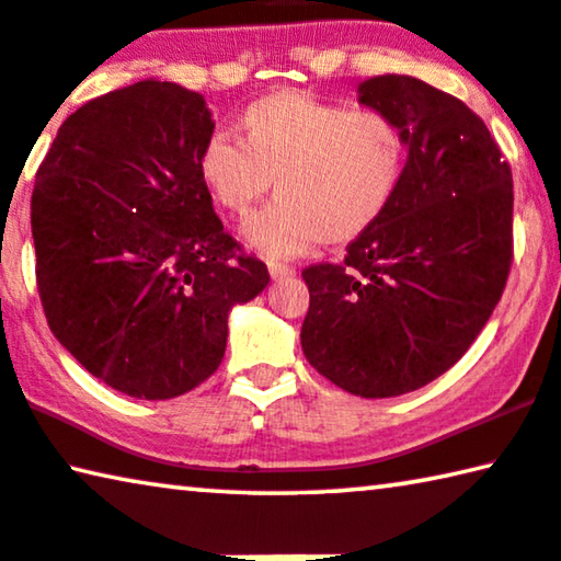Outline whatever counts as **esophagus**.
I'll use <instances>...</instances> for the list:
<instances>
[{
	"instance_id": "esophagus-1",
	"label": "esophagus",
	"mask_w": 561,
	"mask_h": 561,
	"mask_svg": "<svg viewBox=\"0 0 561 561\" xmlns=\"http://www.w3.org/2000/svg\"><path fill=\"white\" fill-rule=\"evenodd\" d=\"M268 271H271V278H288L296 271H293V265L288 263H278V261H271L268 263Z\"/></svg>"
}]
</instances>
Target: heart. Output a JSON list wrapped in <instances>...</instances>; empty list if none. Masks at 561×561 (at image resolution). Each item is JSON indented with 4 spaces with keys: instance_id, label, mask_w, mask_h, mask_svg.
<instances>
[{
    "instance_id": "obj_1",
    "label": "heart",
    "mask_w": 561,
    "mask_h": 561,
    "mask_svg": "<svg viewBox=\"0 0 561 561\" xmlns=\"http://www.w3.org/2000/svg\"><path fill=\"white\" fill-rule=\"evenodd\" d=\"M238 130L240 140L208 135L197 172L213 201L238 218L275 180L278 197L243 230L265 255L306 253L318 240L351 243L399 195L409 150L389 112L283 90L240 112Z\"/></svg>"
}]
</instances>
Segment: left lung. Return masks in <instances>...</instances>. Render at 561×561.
I'll use <instances>...</instances> for the list:
<instances>
[{
  "label": "left lung",
  "mask_w": 561,
  "mask_h": 561,
  "mask_svg": "<svg viewBox=\"0 0 561 561\" xmlns=\"http://www.w3.org/2000/svg\"><path fill=\"white\" fill-rule=\"evenodd\" d=\"M358 92L401 125L407 170L341 263L304 268L300 346L339 389L389 399L449 370L494 313L514 261V183L484 119L454 94L409 75Z\"/></svg>",
  "instance_id": "obj_1"
}]
</instances>
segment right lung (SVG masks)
Wrapping results in <instances>:
<instances>
[{
    "label": "right lung",
    "mask_w": 561,
    "mask_h": 561,
    "mask_svg": "<svg viewBox=\"0 0 561 561\" xmlns=\"http://www.w3.org/2000/svg\"><path fill=\"white\" fill-rule=\"evenodd\" d=\"M215 123L142 80L65 119L37 170V290L57 341L112 389L175 399L220 366L228 313L271 275L213 210L197 154Z\"/></svg>",
    "instance_id": "add662e5"
}]
</instances>
